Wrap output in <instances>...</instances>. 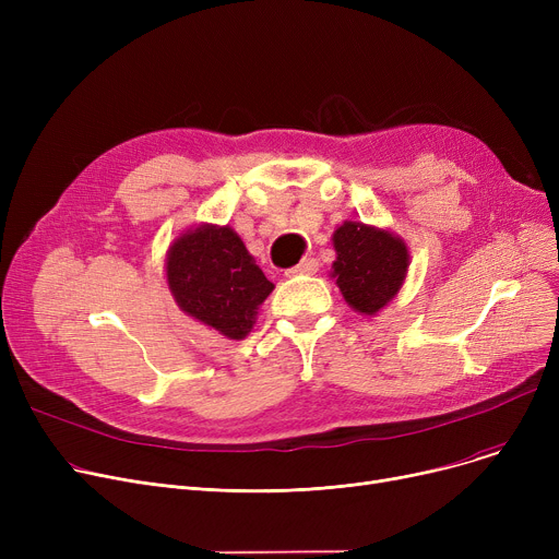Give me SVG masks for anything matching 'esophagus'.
Returning a JSON list of instances; mask_svg holds the SVG:
<instances>
[{
	"label": "esophagus",
	"instance_id": "1",
	"mask_svg": "<svg viewBox=\"0 0 559 559\" xmlns=\"http://www.w3.org/2000/svg\"><path fill=\"white\" fill-rule=\"evenodd\" d=\"M319 270V262L314 258H304L297 267H292L285 272V276H301V274H314Z\"/></svg>",
	"mask_w": 559,
	"mask_h": 559
}]
</instances>
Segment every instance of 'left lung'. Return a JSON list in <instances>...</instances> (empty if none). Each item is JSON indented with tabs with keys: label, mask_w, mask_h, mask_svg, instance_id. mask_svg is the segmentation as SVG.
Instances as JSON below:
<instances>
[{
	"label": "left lung",
	"mask_w": 559,
	"mask_h": 559,
	"mask_svg": "<svg viewBox=\"0 0 559 559\" xmlns=\"http://www.w3.org/2000/svg\"><path fill=\"white\" fill-rule=\"evenodd\" d=\"M333 245L337 251L333 276L346 304L362 314H373L388 306L407 272L403 240L388 230L344 222L333 235Z\"/></svg>",
	"instance_id": "1"
}]
</instances>
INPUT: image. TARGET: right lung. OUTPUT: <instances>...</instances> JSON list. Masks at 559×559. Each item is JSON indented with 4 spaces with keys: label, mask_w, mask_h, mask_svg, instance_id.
Listing matches in <instances>:
<instances>
[{
    "label": "right lung",
    "mask_w": 559,
    "mask_h": 559,
    "mask_svg": "<svg viewBox=\"0 0 559 559\" xmlns=\"http://www.w3.org/2000/svg\"><path fill=\"white\" fill-rule=\"evenodd\" d=\"M167 283L176 304L205 326L242 340L274 285L228 226L203 224L167 253Z\"/></svg>",
    "instance_id": "obj_1"
}]
</instances>
